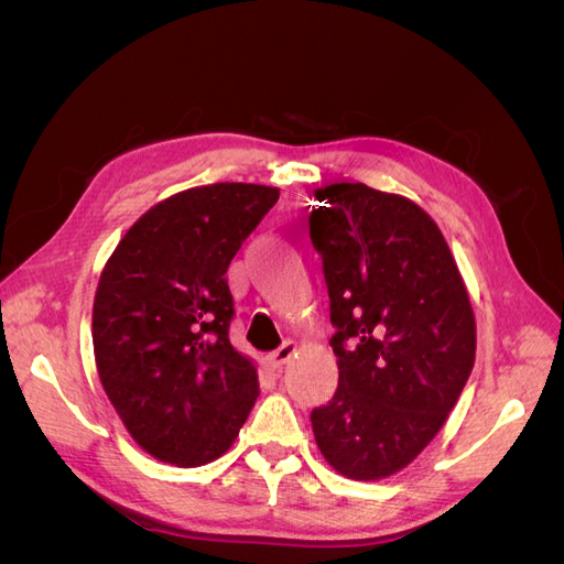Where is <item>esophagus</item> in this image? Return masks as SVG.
I'll return each instance as SVG.
<instances>
[{
  "instance_id": "34e87169",
  "label": "esophagus",
  "mask_w": 564,
  "mask_h": 564,
  "mask_svg": "<svg viewBox=\"0 0 564 564\" xmlns=\"http://www.w3.org/2000/svg\"><path fill=\"white\" fill-rule=\"evenodd\" d=\"M296 350H299L296 340H286V344H282L278 350H272V352L265 355V362H268V367H272V369H280V367H284L289 360H292V357L296 355Z\"/></svg>"
}]
</instances>
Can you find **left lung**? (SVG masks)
I'll use <instances>...</instances> for the list:
<instances>
[{"instance_id": "obj_1", "label": "left lung", "mask_w": 564, "mask_h": 564, "mask_svg": "<svg viewBox=\"0 0 564 564\" xmlns=\"http://www.w3.org/2000/svg\"><path fill=\"white\" fill-rule=\"evenodd\" d=\"M311 240L332 301L338 388L315 442L350 480L406 468L445 425L475 362V315L445 235L416 202L317 187Z\"/></svg>"}]
</instances>
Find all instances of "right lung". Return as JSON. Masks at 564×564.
<instances>
[{"label":"right lung","mask_w":564,"mask_h":564,"mask_svg":"<svg viewBox=\"0 0 564 564\" xmlns=\"http://www.w3.org/2000/svg\"><path fill=\"white\" fill-rule=\"evenodd\" d=\"M280 187L212 183L150 207L124 232L94 299V357L117 416L162 464L224 456L259 398L251 357L235 350L226 272Z\"/></svg>","instance_id":"right-lung-1"}]
</instances>
